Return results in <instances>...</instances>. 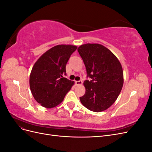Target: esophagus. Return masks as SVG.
Wrapping results in <instances>:
<instances>
[{
  "instance_id": "34e87169",
  "label": "esophagus",
  "mask_w": 152,
  "mask_h": 152,
  "mask_svg": "<svg viewBox=\"0 0 152 152\" xmlns=\"http://www.w3.org/2000/svg\"><path fill=\"white\" fill-rule=\"evenodd\" d=\"M82 80L75 81V85L76 86H80V85H82Z\"/></svg>"
}]
</instances>
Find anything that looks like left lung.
<instances>
[{
    "label": "left lung",
    "mask_w": 152,
    "mask_h": 152,
    "mask_svg": "<svg viewBox=\"0 0 152 152\" xmlns=\"http://www.w3.org/2000/svg\"><path fill=\"white\" fill-rule=\"evenodd\" d=\"M83 59L87 77L81 103L92 112H101L115 103L124 84L121 64L111 50L99 44H82L77 49Z\"/></svg>",
    "instance_id": "8db88e82"
}]
</instances>
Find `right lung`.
I'll use <instances>...</instances> for the list:
<instances>
[{
    "label": "right lung",
    "instance_id": "obj_1",
    "mask_svg": "<svg viewBox=\"0 0 152 152\" xmlns=\"http://www.w3.org/2000/svg\"><path fill=\"white\" fill-rule=\"evenodd\" d=\"M77 46L57 45L45 52L37 61L30 75V88L36 102L53 108L60 104L75 82L63 77L66 65Z\"/></svg>",
    "mask_w": 152,
    "mask_h": 152
}]
</instances>
